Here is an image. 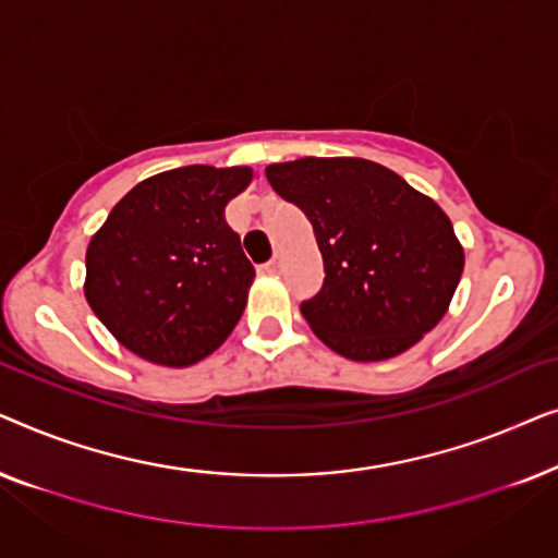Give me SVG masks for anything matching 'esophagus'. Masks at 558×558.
<instances>
[{
  "mask_svg": "<svg viewBox=\"0 0 558 558\" xmlns=\"http://www.w3.org/2000/svg\"><path fill=\"white\" fill-rule=\"evenodd\" d=\"M279 266H281V254H277V256H274V258H271V262L264 266V269H266V271H269V274H277V271H279Z\"/></svg>",
  "mask_w": 558,
  "mask_h": 558,
  "instance_id": "34e87169",
  "label": "esophagus"
}]
</instances>
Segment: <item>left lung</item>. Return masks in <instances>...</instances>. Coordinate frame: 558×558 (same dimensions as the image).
<instances>
[{
	"mask_svg": "<svg viewBox=\"0 0 558 558\" xmlns=\"http://www.w3.org/2000/svg\"><path fill=\"white\" fill-rule=\"evenodd\" d=\"M266 180L315 228L325 281L302 317L327 348L357 363L388 361L439 325L464 251L432 197L361 157L269 165Z\"/></svg>",
	"mask_w": 558,
	"mask_h": 558,
	"instance_id": "1",
	"label": "left lung"
}]
</instances>
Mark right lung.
Wrapping results in <instances>:
<instances>
[{"instance_id": "1", "label": "right lung", "mask_w": 558, "mask_h": 558, "mask_svg": "<svg viewBox=\"0 0 558 558\" xmlns=\"http://www.w3.org/2000/svg\"><path fill=\"white\" fill-rule=\"evenodd\" d=\"M251 178V167L159 172L129 190L94 233L83 292L134 355L187 368L239 325L256 271L226 205Z\"/></svg>"}]
</instances>
